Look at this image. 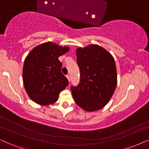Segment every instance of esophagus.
<instances>
[{"mask_svg":"<svg viewBox=\"0 0 149 149\" xmlns=\"http://www.w3.org/2000/svg\"><path fill=\"white\" fill-rule=\"evenodd\" d=\"M66 77H67V79H68V80L69 81H70V76H69L68 74V75H66Z\"/></svg>","mask_w":149,"mask_h":149,"instance_id":"obj_1","label":"esophagus"}]
</instances>
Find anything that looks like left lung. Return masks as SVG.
<instances>
[{
    "mask_svg": "<svg viewBox=\"0 0 149 149\" xmlns=\"http://www.w3.org/2000/svg\"><path fill=\"white\" fill-rule=\"evenodd\" d=\"M80 81L70 90L75 103L88 111H96L107 105L117 85L116 67L109 52L92 44L77 49Z\"/></svg>",
    "mask_w": 149,
    "mask_h": 149,
    "instance_id": "obj_1",
    "label": "left lung"
}]
</instances>
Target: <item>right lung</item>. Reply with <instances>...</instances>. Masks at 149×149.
Masks as SVG:
<instances>
[{
	"label": "right lung",
	"mask_w": 149,
	"mask_h": 149,
	"mask_svg": "<svg viewBox=\"0 0 149 149\" xmlns=\"http://www.w3.org/2000/svg\"><path fill=\"white\" fill-rule=\"evenodd\" d=\"M67 46L48 42L35 47L24 60L22 76L25 90L31 99L42 105L54 103L68 85L61 72L59 56L68 51Z\"/></svg>",
	"instance_id": "add662e5"
}]
</instances>
